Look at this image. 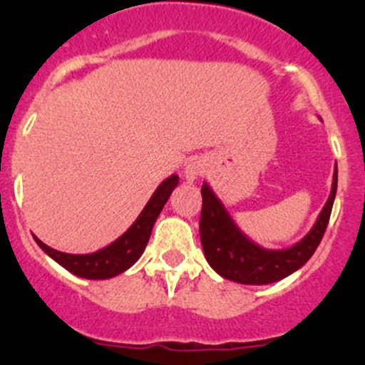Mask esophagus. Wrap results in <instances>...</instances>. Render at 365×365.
I'll return each mask as SVG.
<instances>
[{
  "mask_svg": "<svg viewBox=\"0 0 365 365\" xmlns=\"http://www.w3.org/2000/svg\"><path fill=\"white\" fill-rule=\"evenodd\" d=\"M202 173H204V163L200 161V159H194V161H190L187 165L185 180L187 182H194V180L199 178Z\"/></svg>",
  "mask_w": 365,
  "mask_h": 365,
  "instance_id": "obj_1",
  "label": "esophagus"
}]
</instances>
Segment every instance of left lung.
Segmentation results:
<instances>
[{
	"instance_id": "left-lung-1",
	"label": "left lung",
	"mask_w": 365,
	"mask_h": 365,
	"mask_svg": "<svg viewBox=\"0 0 365 365\" xmlns=\"http://www.w3.org/2000/svg\"><path fill=\"white\" fill-rule=\"evenodd\" d=\"M336 183L338 171L334 168L331 195L322 207L317 223L302 242L284 250H264L242 235L225 211L223 204L204 183L200 188L202 211L199 232L209 266L223 278L242 284H267L292 274L312 257L321 244L336 195Z\"/></svg>"
}]
</instances>
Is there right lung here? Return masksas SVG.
<instances>
[{
    "instance_id": "right-lung-1",
    "label": "right lung",
    "mask_w": 365,
    "mask_h": 365,
    "mask_svg": "<svg viewBox=\"0 0 365 365\" xmlns=\"http://www.w3.org/2000/svg\"><path fill=\"white\" fill-rule=\"evenodd\" d=\"M177 183H178L177 175H171L170 178H166L165 182L158 187V190L154 192V195L150 197L148 206L144 207V211L140 212L139 217H137L135 223L130 226L118 240H115L111 245L104 247L101 250H98V252L86 254V255L65 254V252H60V250L51 249V247L43 244L39 238L34 237L37 245H39L41 249L49 255V257H53L58 264H61L65 269H68L70 273L81 276V278H87V279L113 278V276L127 271L132 264L137 262V259L140 257L142 252H144L159 212H161V209L165 207L166 200H168V197L171 192H173V188L177 187Z\"/></svg>"
}]
</instances>
